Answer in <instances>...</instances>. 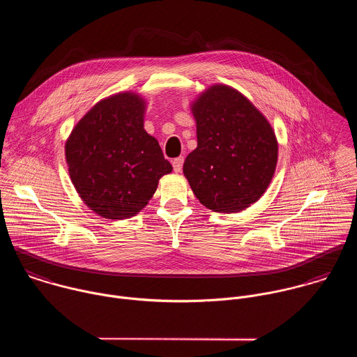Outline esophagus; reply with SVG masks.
I'll return each mask as SVG.
<instances>
[{"label":"esophagus","instance_id":"esophagus-1","mask_svg":"<svg viewBox=\"0 0 357 357\" xmlns=\"http://www.w3.org/2000/svg\"><path fill=\"white\" fill-rule=\"evenodd\" d=\"M183 163H184V158L183 156H178L173 160V169L176 173H180L181 169H183Z\"/></svg>","mask_w":357,"mask_h":357}]
</instances>
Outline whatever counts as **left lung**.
Masks as SVG:
<instances>
[{
	"label": "left lung",
	"mask_w": 357,
	"mask_h": 357,
	"mask_svg": "<svg viewBox=\"0 0 357 357\" xmlns=\"http://www.w3.org/2000/svg\"><path fill=\"white\" fill-rule=\"evenodd\" d=\"M198 147L183 172L195 197L218 213H239L266 191L278 142L266 118L236 89L213 85L191 104Z\"/></svg>",
	"instance_id": "1"
}]
</instances>
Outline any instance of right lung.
Returning a JSON list of instances; mask_svg holds the SVG:
<instances>
[{"label": "right lung", "instance_id": "right-lung-1", "mask_svg": "<svg viewBox=\"0 0 357 357\" xmlns=\"http://www.w3.org/2000/svg\"><path fill=\"white\" fill-rule=\"evenodd\" d=\"M146 100L122 92L93 105L66 142L70 178L84 204L108 220L136 215L173 167L144 130Z\"/></svg>", "mask_w": 357, "mask_h": 357}]
</instances>
